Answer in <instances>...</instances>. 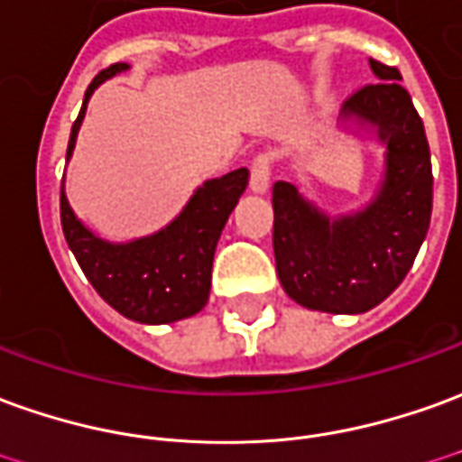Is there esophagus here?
<instances>
[{
	"instance_id": "1",
	"label": "esophagus",
	"mask_w": 462,
	"mask_h": 462,
	"mask_svg": "<svg viewBox=\"0 0 462 462\" xmlns=\"http://www.w3.org/2000/svg\"><path fill=\"white\" fill-rule=\"evenodd\" d=\"M270 170H273V154H257L250 164V187L253 192H267L270 189Z\"/></svg>"
}]
</instances>
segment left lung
Instances as JSON below:
<instances>
[{
	"label": "left lung",
	"mask_w": 462,
	"mask_h": 462,
	"mask_svg": "<svg viewBox=\"0 0 462 462\" xmlns=\"http://www.w3.org/2000/svg\"><path fill=\"white\" fill-rule=\"evenodd\" d=\"M375 85L357 89L340 122L373 127L385 144V175L365 208L328 217L298 187H273L277 277L302 308L357 315L405 280L433 212V170L420 115L395 67L370 60Z\"/></svg>",
	"instance_id": "8db88e82"
}]
</instances>
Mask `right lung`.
I'll return each mask as SVG.
<instances>
[{
  "label": "right lung",
  "mask_w": 462,
  "mask_h": 462,
  "mask_svg": "<svg viewBox=\"0 0 462 462\" xmlns=\"http://www.w3.org/2000/svg\"><path fill=\"white\" fill-rule=\"evenodd\" d=\"M130 64H112L87 87L79 117L74 119L67 160L72 157L87 102L97 87ZM247 167L208 180L167 227L132 242H107L87 230L67 202L62 185L64 240L99 298L119 315L144 325H164L198 315L208 305L212 260L222 227L247 187Z\"/></svg>",
  "instance_id": "add662e5"
}]
</instances>
